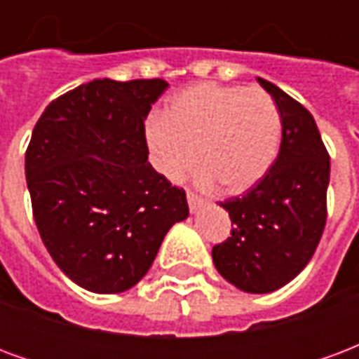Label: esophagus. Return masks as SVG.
Listing matches in <instances>:
<instances>
[{
  "instance_id": "obj_1",
  "label": "esophagus",
  "mask_w": 359,
  "mask_h": 359,
  "mask_svg": "<svg viewBox=\"0 0 359 359\" xmlns=\"http://www.w3.org/2000/svg\"><path fill=\"white\" fill-rule=\"evenodd\" d=\"M187 200H188V208H190V211H192V213H196V211L200 210V208L203 205L202 198H200V196H196L194 192H188Z\"/></svg>"
}]
</instances>
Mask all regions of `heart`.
<instances>
[{
  "mask_svg": "<svg viewBox=\"0 0 359 359\" xmlns=\"http://www.w3.org/2000/svg\"><path fill=\"white\" fill-rule=\"evenodd\" d=\"M283 134L277 103L265 90L203 82L171 100L165 118L146 126L151 163L180 182L196 163L200 182L229 194L254 188L275 163Z\"/></svg>",
  "mask_w": 359,
  "mask_h": 359,
  "instance_id": "heart-1",
  "label": "heart"
}]
</instances>
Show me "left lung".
Instances as JSON below:
<instances>
[{
    "label": "left lung",
    "mask_w": 359,
    "mask_h": 359,
    "mask_svg": "<svg viewBox=\"0 0 359 359\" xmlns=\"http://www.w3.org/2000/svg\"><path fill=\"white\" fill-rule=\"evenodd\" d=\"M275 100L283 138L275 163L248 192L219 205L233 221L231 236L211 250L213 264L231 285L267 294L288 285L313 256L327 221L331 161L311 113L257 79Z\"/></svg>",
    "instance_id": "1"
}]
</instances>
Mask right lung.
<instances>
[{"label":"right lung","mask_w":359,"mask_h":359,"mask_svg":"<svg viewBox=\"0 0 359 359\" xmlns=\"http://www.w3.org/2000/svg\"><path fill=\"white\" fill-rule=\"evenodd\" d=\"M167 86L92 81L53 100L32 130L25 171L38 233L90 292L133 288L188 217L184 190L148 161L144 121Z\"/></svg>","instance_id":"obj_1"}]
</instances>
